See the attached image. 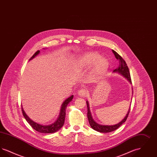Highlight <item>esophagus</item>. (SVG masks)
<instances>
[{
	"label": "esophagus",
	"mask_w": 157,
	"mask_h": 157,
	"mask_svg": "<svg viewBox=\"0 0 157 157\" xmlns=\"http://www.w3.org/2000/svg\"><path fill=\"white\" fill-rule=\"evenodd\" d=\"M87 92L86 91V90L81 89L78 91V95L81 97H85L86 95Z\"/></svg>",
	"instance_id": "obj_1"
}]
</instances>
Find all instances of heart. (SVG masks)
<instances>
[{"mask_svg":"<svg viewBox=\"0 0 157 157\" xmlns=\"http://www.w3.org/2000/svg\"><path fill=\"white\" fill-rule=\"evenodd\" d=\"M80 64L84 67H90L95 65L93 72L96 76L102 75L108 67V62L105 58H101V56L97 53H87L83 55Z\"/></svg>","mask_w":157,"mask_h":157,"instance_id":"obj_1","label":"heart"}]
</instances>
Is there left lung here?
<instances>
[{
    "mask_svg": "<svg viewBox=\"0 0 157 157\" xmlns=\"http://www.w3.org/2000/svg\"><path fill=\"white\" fill-rule=\"evenodd\" d=\"M112 52L113 53V54H114L115 58H117V59L119 60V63H120L118 67L115 69V70H113V72L119 73L121 75L124 76L131 83H132L129 68L127 66L125 61L123 59V58L120 56V55L118 53L116 52L115 51L112 50ZM86 105H87V108H88L87 117H88V119L89 121L90 126L91 127V128H92V129H94V130L98 131L99 132H102V133L110 132H112V131L116 130L117 129H118L122 124H124L127 121V118L128 117V115H129V111H130V108H129V109L128 110V112L127 113L126 117L118 124H115V125H99V124H97L92 118L91 113L90 111L89 103H88V101H86Z\"/></svg>",
    "mask_w": 157,
    "mask_h": 157,
    "instance_id": "8db88e82",
    "label": "left lung"
}]
</instances>
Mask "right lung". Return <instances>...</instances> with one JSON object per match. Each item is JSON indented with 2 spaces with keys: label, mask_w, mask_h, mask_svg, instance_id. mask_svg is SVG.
Listing matches in <instances>:
<instances>
[{
  "label": "right lung",
  "mask_w": 157,
  "mask_h": 157,
  "mask_svg": "<svg viewBox=\"0 0 157 157\" xmlns=\"http://www.w3.org/2000/svg\"><path fill=\"white\" fill-rule=\"evenodd\" d=\"M40 52V51H37L35 54L30 58L29 60L34 58L35 56H36ZM74 95H71L70 97L67 98L62 105L60 114L57 120L52 124L48 125H42L40 124H39L36 122H34L33 121L30 120V118L28 117V115L25 113V111L23 109L22 106V111L23 115L24 118L26 119V121L29 124L31 127H32L35 130H36L37 132L44 134H49V133H54L58 131H59L60 129L63 127L65 122V118L66 115V111L67 105L73 99Z\"/></svg>",
  "instance_id": "right-lung-1"
}]
</instances>
